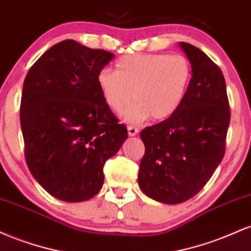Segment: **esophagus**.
I'll use <instances>...</instances> for the list:
<instances>
[{
    "instance_id": "34e87169",
    "label": "esophagus",
    "mask_w": 251,
    "mask_h": 251,
    "mask_svg": "<svg viewBox=\"0 0 251 251\" xmlns=\"http://www.w3.org/2000/svg\"><path fill=\"white\" fill-rule=\"evenodd\" d=\"M138 132H139V129L134 127V126H128L127 127V133L129 137H134V135L138 134Z\"/></svg>"
}]
</instances>
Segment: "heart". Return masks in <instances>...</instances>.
Wrapping results in <instances>:
<instances>
[{
  "instance_id": "b5f03b06",
  "label": "heart",
  "mask_w": 251,
  "mask_h": 251,
  "mask_svg": "<svg viewBox=\"0 0 251 251\" xmlns=\"http://www.w3.org/2000/svg\"><path fill=\"white\" fill-rule=\"evenodd\" d=\"M192 80L191 63L183 55L132 54L116 62V71L101 70L97 86L103 102L124 122L140 124L149 118L163 122L183 105Z\"/></svg>"
}]
</instances>
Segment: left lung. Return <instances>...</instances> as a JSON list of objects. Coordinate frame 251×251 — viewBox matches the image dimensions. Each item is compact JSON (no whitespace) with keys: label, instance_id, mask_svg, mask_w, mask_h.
Segmentation results:
<instances>
[{"label":"left lung","instance_id":"8db88e82","mask_svg":"<svg viewBox=\"0 0 251 251\" xmlns=\"http://www.w3.org/2000/svg\"><path fill=\"white\" fill-rule=\"evenodd\" d=\"M178 45L192 67L188 96L174 116L140 132L139 186L164 204L183 203L208 183L224 157L230 123L223 73L195 46Z\"/></svg>","mask_w":251,"mask_h":251}]
</instances>
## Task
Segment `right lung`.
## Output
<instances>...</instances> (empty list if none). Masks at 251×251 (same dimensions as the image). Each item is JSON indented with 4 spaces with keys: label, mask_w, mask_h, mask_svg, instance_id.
<instances>
[{
    "label": "right lung",
    "mask_w": 251,
    "mask_h": 251,
    "mask_svg": "<svg viewBox=\"0 0 251 251\" xmlns=\"http://www.w3.org/2000/svg\"><path fill=\"white\" fill-rule=\"evenodd\" d=\"M113 54L74 40L50 48L24 82L21 128L30 174L63 201L94 197L103 184V164L127 139L103 102L97 74Z\"/></svg>",
    "instance_id": "right-lung-1"
}]
</instances>
